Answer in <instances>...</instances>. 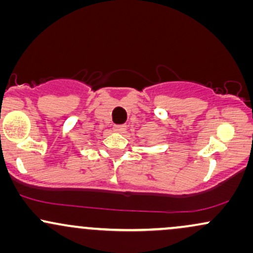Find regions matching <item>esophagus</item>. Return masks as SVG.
Returning <instances> with one entry per match:
<instances>
[{
  "label": "esophagus",
  "instance_id": "1",
  "mask_svg": "<svg viewBox=\"0 0 253 253\" xmlns=\"http://www.w3.org/2000/svg\"><path fill=\"white\" fill-rule=\"evenodd\" d=\"M114 132L117 133H124L125 130H126V126L125 125H117V126H114Z\"/></svg>",
  "mask_w": 253,
  "mask_h": 253
}]
</instances>
